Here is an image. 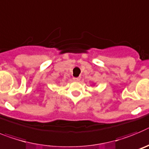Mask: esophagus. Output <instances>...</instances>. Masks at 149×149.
I'll use <instances>...</instances> for the list:
<instances>
[{
  "label": "esophagus",
  "instance_id": "1",
  "mask_svg": "<svg viewBox=\"0 0 149 149\" xmlns=\"http://www.w3.org/2000/svg\"><path fill=\"white\" fill-rule=\"evenodd\" d=\"M73 81H75V82H79V81H80L81 78H80V77H73Z\"/></svg>",
  "mask_w": 149,
  "mask_h": 149
}]
</instances>
